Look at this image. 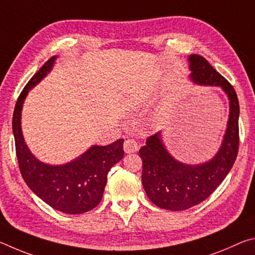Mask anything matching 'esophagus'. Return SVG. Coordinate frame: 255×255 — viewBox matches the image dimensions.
I'll return each instance as SVG.
<instances>
[{
  "label": "esophagus",
  "instance_id": "esophagus-1",
  "mask_svg": "<svg viewBox=\"0 0 255 255\" xmlns=\"http://www.w3.org/2000/svg\"><path fill=\"white\" fill-rule=\"evenodd\" d=\"M124 150L127 154L137 152V150H138L137 141L133 140V139H126V140H125V143H124Z\"/></svg>",
  "mask_w": 255,
  "mask_h": 255
}]
</instances>
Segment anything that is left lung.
I'll return each mask as SVG.
<instances>
[{"instance_id": "1", "label": "left lung", "mask_w": 255, "mask_h": 255, "mask_svg": "<svg viewBox=\"0 0 255 255\" xmlns=\"http://www.w3.org/2000/svg\"><path fill=\"white\" fill-rule=\"evenodd\" d=\"M189 63L190 77L195 83L221 86L227 94L230 117L221 148L210 161L199 165L176 161L167 152L159 132L149 136L139 149L146 195L159 208L173 211L191 208L207 199L226 178L239 153L240 105L234 88L202 56L190 55Z\"/></svg>"}]
</instances>
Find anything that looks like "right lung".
I'll list each match as a JSON object with an SVG mask.
<instances>
[{"instance_id": "1", "label": "right lung", "mask_w": 255, "mask_h": 255, "mask_svg": "<svg viewBox=\"0 0 255 255\" xmlns=\"http://www.w3.org/2000/svg\"><path fill=\"white\" fill-rule=\"evenodd\" d=\"M49 58L20 93L15 103L12 129L21 175L41 200L62 213L76 215L92 210L101 201L108 172L124 157V139L107 146L93 145L74 161L63 165L45 164L30 152L21 129V111L30 89L37 85L54 66Z\"/></svg>"}]
</instances>
